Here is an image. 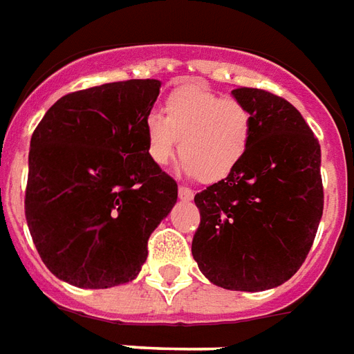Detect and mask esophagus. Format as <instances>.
<instances>
[{
    "label": "esophagus",
    "instance_id": "1",
    "mask_svg": "<svg viewBox=\"0 0 354 354\" xmlns=\"http://www.w3.org/2000/svg\"><path fill=\"white\" fill-rule=\"evenodd\" d=\"M178 195H180V199H182V201H192L193 199V189L185 187V185H180V187H178Z\"/></svg>",
    "mask_w": 354,
    "mask_h": 354
}]
</instances>
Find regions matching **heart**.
Returning <instances> with one entry per match:
<instances>
[{"instance_id": "1", "label": "heart", "mask_w": 354, "mask_h": 354, "mask_svg": "<svg viewBox=\"0 0 354 354\" xmlns=\"http://www.w3.org/2000/svg\"><path fill=\"white\" fill-rule=\"evenodd\" d=\"M250 109L235 98H223L210 88L185 83L165 98L162 117L144 119V136L149 159L165 167L178 151L184 172L197 174L212 184L227 178L245 159L252 142Z\"/></svg>"}]
</instances>
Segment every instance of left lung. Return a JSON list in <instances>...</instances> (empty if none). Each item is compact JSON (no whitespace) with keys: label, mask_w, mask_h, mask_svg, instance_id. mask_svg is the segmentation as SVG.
<instances>
[{"label":"left lung","mask_w":354,"mask_h":354,"mask_svg":"<svg viewBox=\"0 0 354 354\" xmlns=\"http://www.w3.org/2000/svg\"><path fill=\"white\" fill-rule=\"evenodd\" d=\"M252 142L237 169L195 195L201 212L192 254L208 281L261 292L286 282L311 250L324 207L320 144L288 100L241 87Z\"/></svg>","instance_id":"left-lung-1"}]
</instances>
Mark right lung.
Here are the masks:
<instances>
[{"instance_id":"right-lung-1","label":"right lung","mask_w":354,"mask_h":354,"mask_svg":"<svg viewBox=\"0 0 354 354\" xmlns=\"http://www.w3.org/2000/svg\"><path fill=\"white\" fill-rule=\"evenodd\" d=\"M161 81L106 83L62 96L32 134L24 212L43 263L77 288L136 279L178 185L146 149Z\"/></svg>"}]
</instances>
